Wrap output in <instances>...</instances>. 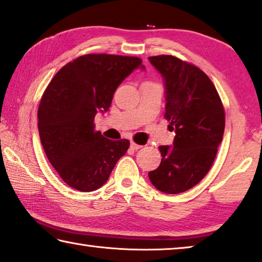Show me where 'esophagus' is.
<instances>
[{
  "instance_id": "esophagus-1",
  "label": "esophagus",
  "mask_w": 262,
  "mask_h": 262,
  "mask_svg": "<svg viewBox=\"0 0 262 262\" xmlns=\"http://www.w3.org/2000/svg\"><path fill=\"white\" fill-rule=\"evenodd\" d=\"M142 146H140V144H136L135 142H132L130 143V148L133 149V150H138V149H140Z\"/></svg>"
}]
</instances>
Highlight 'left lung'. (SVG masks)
I'll list each match as a JSON object with an SVG mask.
<instances>
[{"label": "left lung", "instance_id": "8db88e82", "mask_svg": "<svg viewBox=\"0 0 262 262\" xmlns=\"http://www.w3.org/2000/svg\"><path fill=\"white\" fill-rule=\"evenodd\" d=\"M163 77L172 146L159 147L160 167L149 171L157 190L176 194L193 188L212 167L225 129V111L213 82L193 64L162 55L148 58Z\"/></svg>", "mask_w": 262, "mask_h": 262}]
</instances>
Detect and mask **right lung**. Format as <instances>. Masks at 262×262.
<instances>
[{"instance_id": "1", "label": "right lung", "mask_w": 262, "mask_h": 262, "mask_svg": "<svg viewBox=\"0 0 262 262\" xmlns=\"http://www.w3.org/2000/svg\"><path fill=\"white\" fill-rule=\"evenodd\" d=\"M138 57L85 55L63 66L40 99L38 130L48 160L66 184L94 191L106 183L116 162L129 148L94 129V116L107 112L118 86L135 69Z\"/></svg>"}]
</instances>
